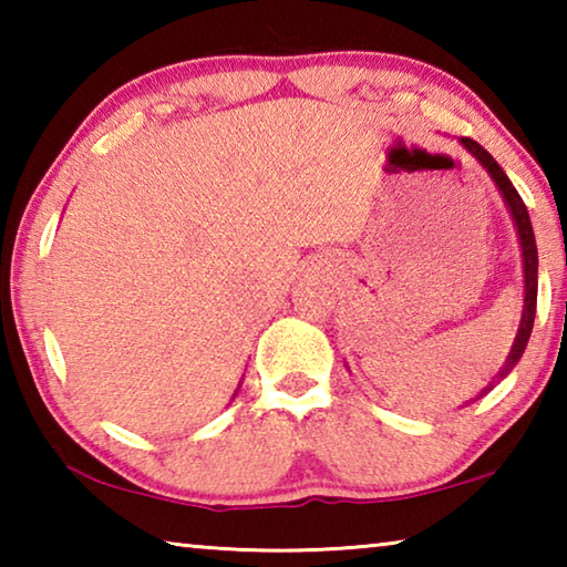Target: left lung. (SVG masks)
Masks as SVG:
<instances>
[{"instance_id":"left-lung-1","label":"left lung","mask_w":567,"mask_h":567,"mask_svg":"<svg viewBox=\"0 0 567 567\" xmlns=\"http://www.w3.org/2000/svg\"><path fill=\"white\" fill-rule=\"evenodd\" d=\"M460 145H463L470 152V155H473L480 162V165H483V169L495 182V187H497V192H501L507 213H511L513 223H515L517 243H520V252H523V282H525V300L523 302L525 305H523L520 328H517L515 342L511 348V354H507V360L503 364V370L497 372V380H493L491 385L480 390L477 398H483L485 392H491L497 385V382H501L507 375V372H511L515 364L520 362L523 352H525V344H527V340H530L533 322H535V307H537V245H535V233H533V225H530V215H527V207L523 203V197L517 195V189L513 187V182L507 179L503 167L497 165L491 152H487L485 147H480L475 140L460 137ZM470 402H473V400H470Z\"/></svg>"}]
</instances>
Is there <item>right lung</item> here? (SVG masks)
I'll return each instance as SVG.
<instances>
[{"label":"right lung","mask_w":567,"mask_h":567,"mask_svg":"<svg viewBox=\"0 0 567 567\" xmlns=\"http://www.w3.org/2000/svg\"><path fill=\"white\" fill-rule=\"evenodd\" d=\"M239 385H243V380H239ZM239 385H237V390H239ZM237 390H235V395H237ZM235 395H233V400H235Z\"/></svg>","instance_id":"add662e5"}]
</instances>
